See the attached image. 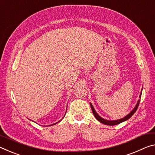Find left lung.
Returning a JSON list of instances; mask_svg holds the SVG:
<instances>
[{
  "mask_svg": "<svg viewBox=\"0 0 155 155\" xmlns=\"http://www.w3.org/2000/svg\"><path fill=\"white\" fill-rule=\"evenodd\" d=\"M142 91V90H141ZM141 94H140V96H139V98L141 99ZM139 102H140V99H139L138 102H137V104L136 105V106L134 107V108L132 110V111L129 113L128 114L126 115V117L123 118V119H118V120H114V121H109V120H106V119H103L102 117H101L99 114H97V112L95 111V110L94 108V107H93V105H92V104H90V106H91V108H92V112H93V114L94 115V117L96 119H97L98 121H99V122L102 123V124H104L105 125H107V126H114V125H117V124H121V123L124 122L125 121H126V120L129 119L130 118L132 115H133L134 114V112L137 111V108H138L139 107Z\"/></svg>",
  "mask_w": 155,
  "mask_h": 155,
  "instance_id": "obj_1",
  "label": "left lung"
}]
</instances>
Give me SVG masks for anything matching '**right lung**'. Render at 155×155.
I'll use <instances>...</instances> for the list:
<instances>
[{"instance_id":"right-lung-1","label":"right lung","mask_w":155,"mask_h":155,"mask_svg":"<svg viewBox=\"0 0 155 155\" xmlns=\"http://www.w3.org/2000/svg\"><path fill=\"white\" fill-rule=\"evenodd\" d=\"M59 121H58L57 123H58V122H59ZM57 123H56V124H52V125H55V124H57ZM52 125H50V126H52Z\"/></svg>"}]
</instances>
